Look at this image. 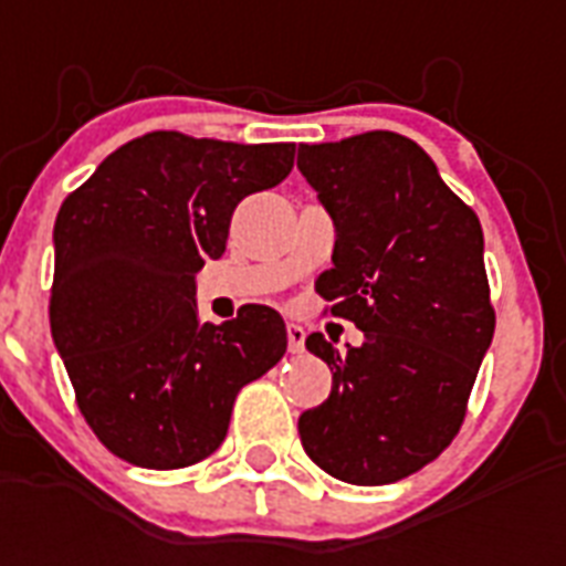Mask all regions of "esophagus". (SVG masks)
Listing matches in <instances>:
<instances>
[{
    "label": "esophagus",
    "mask_w": 566,
    "mask_h": 566,
    "mask_svg": "<svg viewBox=\"0 0 566 566\" xmlns=\"http://www.w3.org/2000/svg\"><path fill=\"white\" fill-rule=\"evenodd\" d=\"M287 349H291V353H302V349H305V328L296 326V323L287 326Z\"/></svg>",
    "instance_id": "esophagus-1"
}]
</instances>
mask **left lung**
<instances>
[{
    "mask_svg": "<svg viewBox=\"0 0 566 566\" xmlns=\"http://www.w3.org/2000/svg\"><path fill=\"white\" fill-rule=\"evenodd\" d=\"M296 167L335 222L317 291L364 332L346 353L305 337L332 394L300 417L302 447L340 482H399L452 443L491 349L482 222L396 132L300 144Z\"/></svg>",
    "mask_w": 566,
    "mask_h": 566,
    "instance_id": "left-lung-1",
    "label": "left lung"
}]
</instances>
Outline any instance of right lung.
<instances>
[{"mask_svg":"<svg viewBox=\"0 0 566 566\" xmlns=\"http://www.w3.org/2000/svg\"><path fill=\"white\" fill-rule=\"evenodd\" d=\"M293 144L153 132L119 146L61 205L49 323L93 434L149 470L202 461L234 396L282 361L279 311L199 323L196 273L226 252L243 196L275 188Z\"/></svg>","mask_w":566,"mask_h":566,"instance_id":"obj_1","label":"right lung"}]
</instances>
